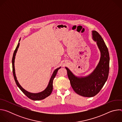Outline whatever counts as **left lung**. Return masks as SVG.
I'll use <instances>...</instances> for the list:
<instances>
[{"instance_id": "8db88e82", "label": "left lung", "mask_w": 122, "mask_h": 122, "mask_svg": "<svg viewBox=\"0 0 122 122\" xmlns=\"http://www.w3.org/2000/svg\"><path fill=\"white\" fill-rule=\"evenodd\" d=\"M92 39L100 52L99 61L93 71L86 76H76L67 67V76L73 90L85 97H93L97 94L107 81L109 72L110 56L108 49L103 39L96 31H92Z\"/></svg>"}]
</instances>
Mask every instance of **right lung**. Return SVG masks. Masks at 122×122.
<instances>
[{
    "label": "right lung",
    "mask_w": 122,
    "mask_h": 122,
    "mask_svg": "<svg viewBox=\"0 0 122 122\" xmlns=\"http://www.w3.org/2000/svg\"><path fill=\"white\" fill-rule=\"evenodd\" d=\"M20 40H21V39L19 40L18 45H17L15 50L14 51L12 59V71H13V74L14 80L15 81V82H16L17 86H18V87L20 88V89L24 93V94L25 95H26L30 99L33 100H40L43 99L45 98L46 97H48V96H49L51 95V93L52 91H53V80L57 74V72L58 71V69H60L61 67L60 66L59 67H58L54 71L53 73V74H52V75L50 79L49 82L48 83V84L47 86V87L43 91H42L41 92H39V93H33L29 92L27 91L26 90H25V89H24L22 87L21 85L19 84L18 80H17V78H16V74H15V67H14V62H15V56H16V53L17 51V50H18V49L19 47V45H20L19 41H20Z\"/></svg>",
    "instance_id": "1"
}]
</instances>
